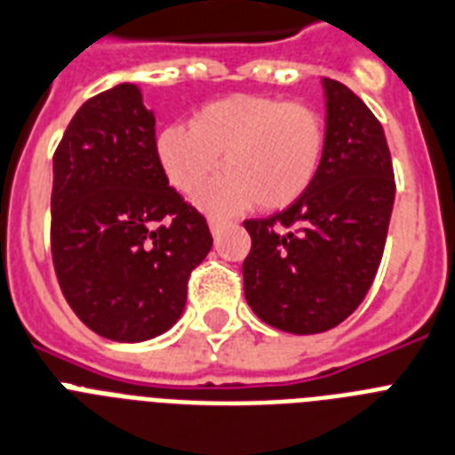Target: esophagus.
Here are the masks:
<instances>
[{"label": "esophagus", "mask_w": 455, "mask_h": 455, "mask_svg": "<svg viewBox=\"0 0 455 455\" xmlns=\"http://www.w3.org/2000/svg\"><path fill=\"white\" fill-rule=\"evenodd\" d=\"M208 224H210V231H212V234H220L221 228H224L228 224V220H224V217H215V215H212L208 220Z\"/></svg>", "instance_id": "34e87169"}]
</instances>
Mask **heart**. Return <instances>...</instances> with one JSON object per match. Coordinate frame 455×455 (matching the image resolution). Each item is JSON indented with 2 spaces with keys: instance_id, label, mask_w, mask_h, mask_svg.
Returning a JSON list of instances; mask_svg holds the SVG:
<instances>
[{
  "instance_id": "heart-1",
  "label": "heart",
  "mask_w": 455,
  "mask_h": 455,
  "mask_svg": "<svg viewBox=\"0 0 455 455\" xmlns=\"http://www.w3.org/2000/svg\"><path fill=\"white\" fill-rule=\"evenodd\" d=\"M324 121L304 102L234 93L203 105L189 124H170L156 138V156L177 191L194 196L220 168H228L201 201L235 210L257 203L285 208L315 182L324 156Z\"/></svg>"
}]
</instances>
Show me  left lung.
Wrapping results in <instances>:
<instances>
[{"mask_svg": "<svg viewBox=\"0 0 455 455\" xmlns=\"http://www.w3.org/2000/svg\"><path fill=\"white\" fill-rule=\"evenodd\" d=\"M327 140L315 182L290 208L245 220L250 308L275 330L317 334L367 297L393 215L395 175L386 132L341 81L323 79Z\"/></svg>", "mask_w": 455, "mask_h": 455, "instance_id": "1", "label": "left lung"}]
</instances>
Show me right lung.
I'll list each match as a JSON object with an SVG mask.
<instances>
[{
  "label": "right lung",
  "mask_w": 455,
  "mask_h": 455,
  "mask_svg": "<svg viewBox=\"0 0 455 455\" xmlns=\"http://www.w3.org/2000/svg\"><path fill=\"white\" fill-rule=\"evenodd\" d=\"M156 119L135 84L86 100L53 154L51 254L81 323L121 343L168 331L212 247L208 221L156 156Z\"/></svg>",
  "instance_id": "right-lung-1"
}]
</instances>
